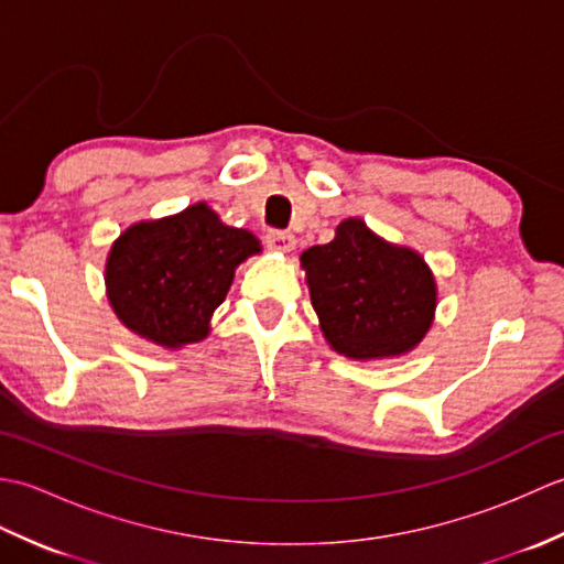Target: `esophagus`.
<instances>
[{"instance_id": "34e87169", "label": "esophagus", "mask_w": 564, "mask_h": 564, "mask_svg": "<svg viewBox=\"0 0 564 564\" xmlns=\"http://www.w3.org/2000/svg\"><path fill=\"white\" fill-rule=\"evenodd\" d=\"M267 245L275 251H291L295 247V237L285 230H269L267 232Z\"/></svg>"}]
</instances>
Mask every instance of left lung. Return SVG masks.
Returning <instances> with one entry per match:
<instances>
[{"label": "left lung", "instance_id": "8db88e82", "mask_svg": "<svg viewBox=\"0 0 564 564\" xmlns=\"http://www.w3.org/2000/svg\"><path fill=\"white\" fill-rule=\"evenodd\" d=\"M301 261L334 351L364 361L400 356L431 327L436 285L424 259L382 242L364 220H344L329 245L310 247Z\"/></svg>", "mask_w": 564, "mask_h": 564}]
</instances>
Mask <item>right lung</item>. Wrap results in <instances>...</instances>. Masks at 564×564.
<instances>
[{"label": "right lung", "mask_w": 564, "mask_h": 564, "mask_svg": "<svg viewBox=\"0 0 564 564\" xmlns=\"http://www.w3.org/2000/svg\"><path fill=\"white\" fill-rule=\"evenodd\" d=\"M257 251L254 235L223 225L206 203H196L116 239L106 261L109 301L128 329L154 344L176 349L200 341L237 263Z\"/></svg>", "instance_id": "1"}]
</instances>
